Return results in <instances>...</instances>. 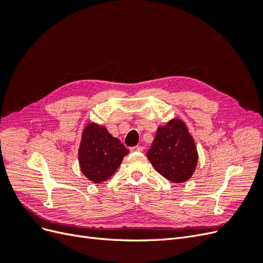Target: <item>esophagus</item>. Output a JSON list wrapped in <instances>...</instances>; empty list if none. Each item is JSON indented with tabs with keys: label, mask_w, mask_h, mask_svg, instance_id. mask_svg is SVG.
<instances>
[{
	"label": "esophagus",
	"mask_w": 263,
	"mask_h": 263,
	"mask_svg": "<svg viewBox=\"0 0 263 263\" xmlns=\"http://www.w3.org/2000/svg\"><path fill=\"white\" fill-rule=\"evenodd\" d=\"M144 147L142 146H135V147H132L130 148V151L132 153H135V151H137V153H142V151H144Z\"/></svg>",
	"instance_id": "34e87169"
}]
</instances>
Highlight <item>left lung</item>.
I'll list each match as a JSON object with an SVG mask.
<instances>
[{
    "label": "left lung",
    "instance_id": "1",
    "mask_svg": "<svg viewBox=\"0 0 263 263\" xmlns=\"http://www.w3.org/2000/svg\"><path fill=\"white\" fill-rule=\"evenodd\" d=\"M147 158L154 168L171 182L182 183L192 177L198 156L184 122L173 118L158 127Z\"/></svg>",
    "mask_w": 263,
    "mask_h": 263
}]
</instances>
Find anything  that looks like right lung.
I'll return each instance as SVG.
<instances>
[{"mask_svg":"<svg viewBox=\"0 0 263 263\" xmlns=\"http://www.w3.org/2000/svg\"><path fill=\"white\" fill-rule=\"evenodd\" d=\"M128 149L105 127L87 124L79 148V163L84 176L94 183L106 181L116 172Z\"/></svg>","mask_w":263,"mask_h":263,"instance_id":"right-lung-1","label":"right lung"}]
</instances>
